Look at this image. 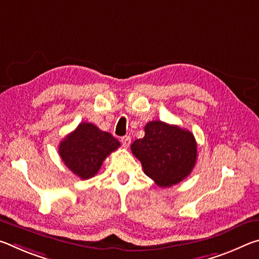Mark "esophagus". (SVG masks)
I'll list each match as a JSON object with an SVG mask.
<instances>
[{"label":"esophagus","mask_w":259,"mask_h":259,"mask_svg":"<svg viewBox=\"0 0 259 259\" xmlns=\"http://www.w3.org/2000/svg\"><path fill=\"white\" fill-rule=\"evenodd\" d=\"M121 143H122V146L124 148H128L130 146V143H131V138L129 136H124V137L121 138Z\"/></svg>","instance_id":"esophagus-1"}]
</instances>
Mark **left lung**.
Segmentation results:
<instances>
[{"mask_svg": "<svg viewBox=\"0 0 259 259\" xmlns=\"http://www.w3.org/2000/svg\"><path fill=\"white\" fill-rule=\"evenodd\" d=\"M191 131L162 121L145 125V136L131 144V152L142 162L144 172L160 187L184 181L194 168L198 151Z\"/></svg>", "mask_w": 259, "mask_h": 259, "instance_id": "obj_1", "label": "left lung"}]
</instances>
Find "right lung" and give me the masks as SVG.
I'll return each instance as SVG.
<instances>
[{
  "instance_id": "right-lung-1",
  "label": "right lung",
  "mask_w": 259,
  "mask_h": 259,
  "mask_svg": "<svg viewBox=\"0 0 259 259\" xmlns=\"http://www.w3.org/2000/svg\"><path fill=\"white\" fill-rule=\"evenodd\" d=\"M120 147V142L93 123L82 122L59 144L65 165L81 179L94 177L105 159Z\"/></svg>"
}]
</instances>
